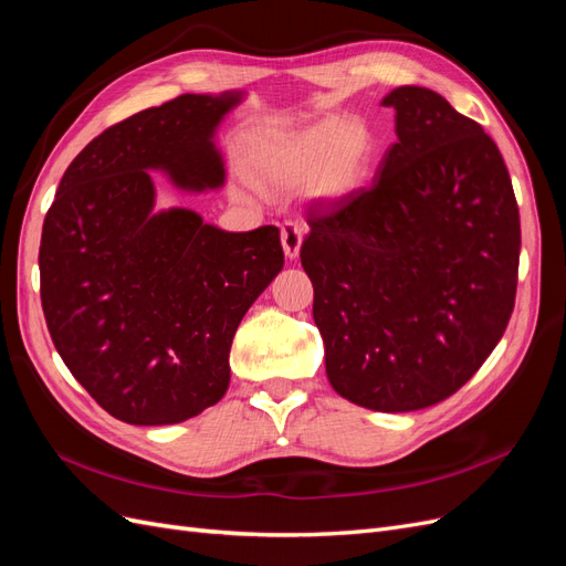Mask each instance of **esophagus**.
I'll use <instances>...</instances> for the list:
<instances>
[{"instance_id":"1","label":"esophagus","mask_w":566,"mask_h":566,"mask_svg":"<svg viewBox=\"0 0 566 566\" xmlns=\"http://www.w3.org/2000/svg\"><path fill=\"white\" fill-rule=\"evenodd\" d=\"M302 235H304V227L300 221H285L281 227V243H283V252L287 260H295L302 248Z\"/></svg>"}]
</instances>
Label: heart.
<instances>
[{"instance_id":"obj_1","label":"heart","mask_w":566,"mask_h":566,"mask_svg":"<svg viewBox=\"0 0 566 566\" xmlns=\"http://www.w3.org/2000/svg\"><path fill=\"white\" fill-rule=\"evenodd\" d=\"M370 150L361 123L328 115L293 132L260 136L250 153V172L260 186L295 188L310 181L316 198L339 200L361 186Z\"/></svg>"}]
</instances>
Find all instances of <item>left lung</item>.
<instances>
[{
  "label": "left lung",
  "mask_w": 566,
  "mask_h": 566,
  "mask_svg": "<svg viewBox=\"0 0 566 566\" xmlns=\"http://www.w3.org/2000/svg\"><path fill=\"white\" fill-rule=\"evenodd\" d=\"M373 184L312 205L300 260L325 373L380 413L449 399L499 345L515 306L520 210L499 146L424 87L391 90Z\"/></svg>",
  "instance_id": "8db88e82"
}]
</instances>
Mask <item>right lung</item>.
<instances>
[{
	"label": "right lung",
	"instance_id": "right-lung-1",
	"mask_svg": "<svg viewBox=\"0 0 566 566\" xmlns=\"http://www.w3.org/2000/svg\"><path fill=\"white\" fill-rule=\"evenodd\" d=\"M243 92L181 94L98 134L44 217L40 295L63 364L129 424H175L224 397L233 335L283 269L281 231L156 208L150 172L186 193L227 181L217 127Z\"/></svg>",
	"mask_w": 566,
	"mask_h": 566
}]
</instances>
